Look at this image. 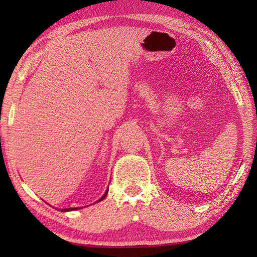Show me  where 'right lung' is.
<instances>
[{
  "instance_id": "obj_1",
  "label": "right lung",
  "mask_w": 257,
  "mask_h": 257,
  "mask_svg": "<svg viewBox=\"0 0 257 257\" xmlns=\"http://www.w3.org/2000/svg\"><path fill=\"white\" fill-rule=\"evenodd\" d=\"M107 194H108V189L106 190V192L103 193V195L101 196V198H100L99 200L96 201V203H98V202H100V201H102L103 199H105L106 196H107ZM79 209H80V207H68V209H62L61 211H63V212H68V211H75V210H79Z\"/></svg>"
}]
</instances>
